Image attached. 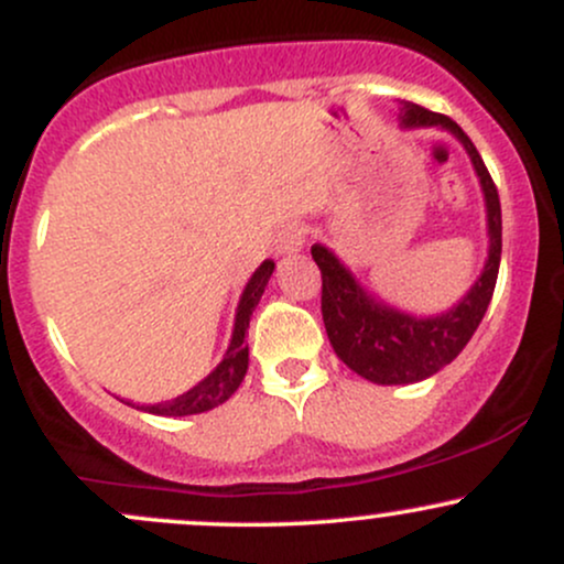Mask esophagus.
Listing matches in <instances>:
<instances>
[{
    "instance_id": "esophagus-1",
    "label": "esophagus",
    "mask_w": 564,
    "mask_h": 564,
    "mask_svg": "<svg viewBox=\"0 0 564 564\" xmlns=\"http://www.w3.org/2000/svg\"><path fill=\"white\" fill-rule=\"evenodd\" d=\"M304 236H307V228H304V225L289 223L286 228L278 230V236H275V254L286 257V254H296V251H302Z\"/></svg>"
}]
</instances>
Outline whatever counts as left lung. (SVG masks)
Instances as JSON below:
<instances>
[{"mask_svg":"<svg viewBox=\"0 0 564 564\" xmlns=\"http://www.w3.org/2000/svg\"><path fill=\"white\" fill-rule=\"evenodd\" d=\"M398 119L403 129H445L469 153L485 198L488 260L471 289L451 310L430 315V318H416V315L390 307L384 300L360 286L352 270L345 268V262L332 249L323 243L310 249L323 278L321 310L328 341L341 364L373 384H413V381L435 377L440 368L448 366L480 326L494 296L498 264H501V204H498V191L475 142L448 116L426 111L416 102H400Z\"/></svg>","mask_w":564,"mask_h":564,"instance_id":"left-lung-1","label":"left lung"}]
</instances>
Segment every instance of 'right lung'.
<instances>
[{"instance_id":"1","label":"right lung","mask_w":564,"mask_h":564,"mask_svg":"<svg viewBox=\"0 0 564 564\" xmlns=\"http://www.w3.org/2000/svg\"><path fill=\"white\" fill-rule=\"evenodd\" d=\"M273 270H275V262L264 260L260 268L254 270V275L249 278V283H246L241 300H238V307H236V323H232L230 345L225 349L223 360H219L215 371L206 373L196 387H191L187 392L177 394L174 400H166V403H156V405H142L140 411L156 413V416H193V413H204V411H212V408L223 405L225 400L241 387L246 368H249V345H246V332H249L251 313H254V307L260 304L264 286H268Z\"/></svg>"}]
</instances>
